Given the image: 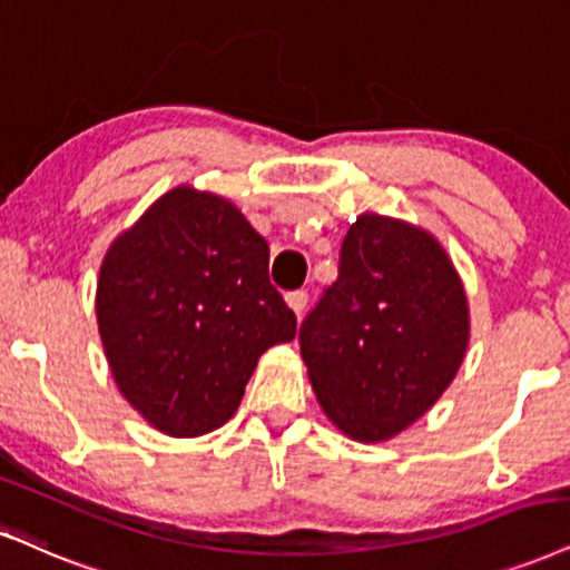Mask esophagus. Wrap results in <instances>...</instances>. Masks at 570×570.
<instances>
[{
  "instance_id": "obj_1",
  "label": "esophagus",
  "mask_w": 570,
  "mask_h": 570,
  "mask_svg": "<svg viewBox=\"0 0 570 570\" xmlns=\"http://www.w3.org/2000/svg\"><path fill=\"white\" fill-rule=\"evenodd\" d=\"M285 301H287V306L293 308V314H296L298 320L304 317V308H306V301H308V296H306L304 291H293V293H287Z\"/></svg>"
}]
</instances>
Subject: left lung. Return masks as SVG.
<instances>
[{
	"label": "left lung",
	"instance_id": "obj_1",
	"mask_svg": "<svg viewBox=\"0 0 570 570\" xmlns=\"http://www.w3.org/2000/svg\"><path fill=\"white\" fill-rule=\"evenodd\" d=\"M298 341L333 425L364 444L389 441L439 402L465 360V287L431 232L362 214Z\"/></svg>",
	"mask_w": 570,
	"mask_h": 570
}]
</instances>
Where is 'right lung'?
<instances>
[{"mask_svg": "<svg viewBox=\"0 0 570 570\" xmlns=\"http://www.w3.org/2000/svg\"><path fill=\"white\" fill-rule=\"evenodd\" d=\"M95 308L118 391L177 439L227 423L258 356L296 338V314L269 283V245L235 203L189 185L116 237Z\"/></svg>", "mask_w": 570, "mask_h": 570, "instance_id": "right-lung-1", "label": "right lung"}]
</instances>
